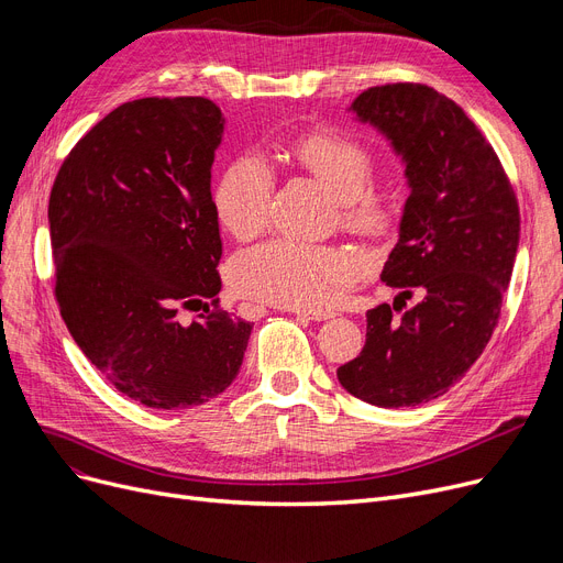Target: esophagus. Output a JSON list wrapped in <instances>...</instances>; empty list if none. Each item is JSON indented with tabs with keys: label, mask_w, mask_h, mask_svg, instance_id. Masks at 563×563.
<instances>
[{
	"label": "esophagus",
	"mask_w": 563,
	"mask_h": 563,
	"mask_svg": "<svg viewBox=\"0 0 563 563\" xmlns=\"http://www.w3.org/2000/svg\"><path fill=\"white\" fill-rule=\"evenodd\" d=\"M291 312L301 319H310V321H327V319L335 317L333 310H291Z\"/></svg>",
	"instance_id": "obj_1"
}]
</instances>
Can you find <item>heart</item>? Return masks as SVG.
I'll use <instances>...</instances> for the list:
<instances>
[{"label": "heart", "instance_id": "heart-1", "mask_svg": "<svg viewBox=\"0 0 563 563\" xmlns=\"http://www.w3.org/2000/svg\"><path fill=\"white\" fill-rule=\"evenodd\" d=\"M297 159L342 200L344 221L380 234L395 221V202L372 189L376 157L369 145L344 134H312ZM274 173L260 153L236 155L214 189L217 217L236 236H251L269 217ZM361 278V260L346 249L272 240L234 255L230 283L244 297L280 308H321Z\"/></svg>", "mask_w": 563, "mask_h": 563}]
</instances>
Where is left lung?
<instances>
[{"label": "left lung", "instance_id": "8db88e82", "mask_svg": "<svg viewBox=\"0 0 563 563\" xmlns=\"http://www.w3.org/2000/svg\"><path fill=\"white\" fill-rule=\"evenodd\" d=\"M351 111L393 143L410 196L380 274L401 294L393 308L367 310L365 346L338 378L372 406H418L465 376L497 327L520 240L518 200L493 145L435 88L372 86ZM412 292L421 301L401 311Z\"/></svg>", "mask_w": 563, "mask_h": 563}]
</instances>
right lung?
Returning <instances> with one entry per match:
<instances>
[{
	"label": "right lung",
	"instance_id": "1",
	"mask_svg": "<svg viewBox=\"0 0 563 563\" xmlns=\"http://www.w3.org/2000/svg\"><path fill=\"white\" fill-rule=\"evenodd\" d=\"M207 98H141L86 132L58 168L47 221L54 297L84 356L147 408H189L240 374L253 323L219 306L223 246ZM202 309L185 324L179 308Z\"/></svg>",
	"mask_w": 563,
	"mask_h": 563
}]
</instances>
